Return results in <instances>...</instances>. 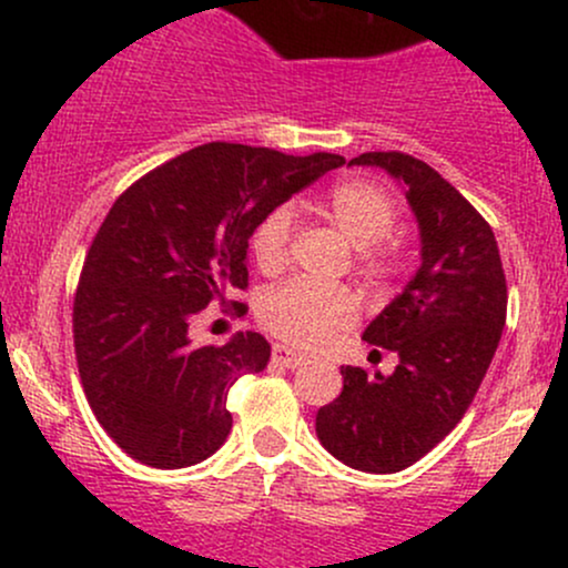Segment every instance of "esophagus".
Masks as SVG:
<instances>
[{"instance_id":"1","label":"esophagus","mask_w":568,"mask_h":568,"mask_svg":"<svg viewBox=\"0 0 568 568\" xmlns=\"http://www.w3.org/2000/svg\"><path fill=\"white\" fill-rule=\"evenodd\" d=\"M272 363H277V366H285V368H298L304 363V357L293 347L275 344V347H272Z\"/></svg>"}]
</instances>
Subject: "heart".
I'll use <instances>...</instances> for the list:
<instances>
[{
  "label": "heart",
  "instance_id": "b5f03b06",
  "mask_svg": "<svg viewBox=\"0 0 568 568\" xmlns=\"http://www.w3.org/2000/svg\"><path fill=\"white\" fill-rule=\"evenodd\" d=\"M323 216L361 251V262L371 275H387L397 262V247L389 243L395 230V200L371 181H342L331 186L321 202ZM293 216L288 207H277L253 232L251 247L262 272H277L288 262ZM357 302L344 288H315L306 283H288L264 293L258 317L272 334L298 347H317L338 328L352 323Z\"/></svg>",
  "mask_w": 568,
  "mask_h": 568
}]
</instances>
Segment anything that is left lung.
Returning <instances> with one entry per match:
<instances>
[{
	"label": "left lung",
	"mask_w": 568,
	"mask_h": 568,
	"mask_svg": "<svg viewBox=\"0 0 568 568\" xmlns=\"http://www.w3.org/2000/svg\"><path fill=\"white\" fill-rule=\"evenodd\" d=\"M349 165L379 168L400 184L422 264L363 334L395 352V371L342 366V395L317 410L315 429L352 470L400 473L470 408L505 328L507 285L491 226L427 162L366 152Z\"/></svg>",
	"instance_id": "1"
}]
</instances>
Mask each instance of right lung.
I'll return each mask as SVG.
<instances>
[{"mask_svg":"<svg viewBox=\"0 0 568 568\" xmlns=\"http://www.w3.org/2000/svg\"><path fill=\"white\" fill-rule=\"evenodd\" d=\"M338 154L202 143L146 173L103 219L74 296L82 387L122 452L158 470L207 459L232 429L226 393L270 363V342L240 331L194 344L192 321L247 285V240Z\"/></svg>","mask_w":568,"mask_h":568,"instance_id":"right-lung-1","label":"right lung"}]
</instances>
